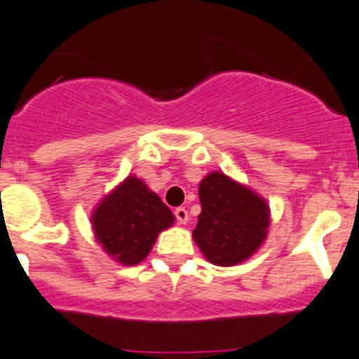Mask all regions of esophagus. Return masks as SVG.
Instances as JSON below:
<instances>
[{
	"label": "esophagus",
	"mask_w": 359,
	"mask_h": 359,
	"mask_svg": "<svg viewBox=\"0 0 359 359\" xmlns=\"http://www.w3.org/2000/svg\"><path fill=\"white\" fill-rule=\"evenodd\" d=\"M175 219H177V222H179V224H186V222H188V210H186V208H175Z\"/></svg>",
	"instance_id": "1"
}]
</instances>
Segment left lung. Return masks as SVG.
Returning <instances> with one entry per match:
<instances>
[{"mask_svg":"<svg viewBox=\"0 0 359 359\" xmlns=\"http://www.w3.org/2000/svg\"><path fill=\"white\" fill-rule=\"evenodd\" d=\"M198 198L203 212L194 239L210 263L233 266L263 245L270 210L252 189L213 171L198 186Z\"/></svg>","mask_w":359,"mask_h":359,"instance_id":"8db88e82","label":"left lung"}]
</instances>
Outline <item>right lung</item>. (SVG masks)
<instances>
[{"label":"right lung","mask_w":359,"mask_h":359,"mask_svg":"<svg viewBox=\"0 0 359 359\" xmlns=\"http://www.w3.org/2000/svg\"><path fill=\"white\" fill-rule=\"evenodd\" d=\"M95 236L118 263L133 266L151 252L156 236L173 222L161 197L137 177H128L93 213Z\"/></svg>","instance_id":"obj_1"}]
</instances>
